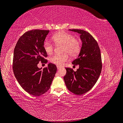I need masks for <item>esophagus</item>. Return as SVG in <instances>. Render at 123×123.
<instances>
[{
	"instance_id": "1",
	"label": "esophagus",
	"mask_w": 123,
	"mask_h": 123,
	"mask_svg": "<svg viewBox=\"0 0 123 123\" xmlns=\"http://www.w3.org/2000/svg\"><path fill=\"white\" fill-rule=\"evenodd\" d=\"M57 69H59L60 68H61V67H60V66L57 65Z\"/></svg>"
}]
</instances>
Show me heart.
Returning <instances> with one entry per match:
<instances>
[{"instance_id": "heart-1", "label": "heart", "mask_w": 123, "mask_h": 123, "mask_svg": "<svg viewBox=\"0 0 123 123\" xmlns=\"http://www.w3.org/2000/svg\"><path fill=\"white\" fill-rule=\"evenodd\" d=\"M52 40L56 45L62 44L61 54H55L50 58V61L55 64L62 66L68 61L69 55L71 57H76L80 52L81 43L80 40L74 38L71 34L64 31H60L52 36ZM43 47L47 54H51L53 51V44L48 40H45Z\"/></svg>"}]
</instances>
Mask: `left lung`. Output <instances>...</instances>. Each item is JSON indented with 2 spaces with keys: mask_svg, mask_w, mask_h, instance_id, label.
Instances as JSON below:
<instances>
[{
  "mask_svg": "<svg viewBox=\"0 0 123 123\" xmlns=\"http://www.w3.org/2000/svg\"><path fill=\"white\" fill-rule=\"evenodd\" d=\"M80 33L82 41L78 57L72 61V64L79 65L74 71L71 68H65L66 74L64 80L68 90L74 94L80 95L91 89L100 75L102 59L97 41L88 32L80 29H69Z\"/></svg>",
  "mask_w": 123,
  "mask_h": 123,
  "instance_id": "1",
  "label": "left lung"
}]
</instances>
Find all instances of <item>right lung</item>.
I'll use <instances>...</instances> for the list:
<instances>
[{
  "instance_id": "1",
  "label": "right lung",
  "mask_w": 123,
  "mask_h": 123,
  "mask_svg": "<svg viewBox=\"0 0 123 123\" xmlns=\"http://www.w3.org/2000/svg\"><path fill=\"white\" fill-rule=\"evenodd\" d=\"M49 31L35 29L26 32L19 38L13 51V74L22 88L34 96L48 91L57 70L52 63L43 69L37 67L39 62H48L43 43Z\"/></svg>"
}]
</instances>
